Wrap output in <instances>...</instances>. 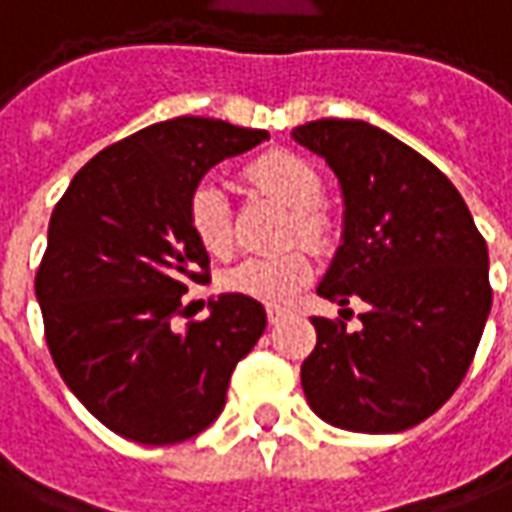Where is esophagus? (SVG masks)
<instances>
[{
  "mask_svg": "<svg viewBox=\"0 0 512 512\" xmlns=\"http://www.w3.org/2000/svg\"><path fill=\"white\" fill-rule=\"evenodd\" d=\"M285 313H288V310H285V307L271 305V307H268V310H266L268 324H277V321H282V318H285Z\"/></svg>",
  "mask_w": 512,
  "mask_h": 512,
  "instance_id": "34e87169",
  "label": "esophagus"
}]
</instances>
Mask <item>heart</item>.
<instances>
[{"mask_svg": "<svg viewBox=\"0 0 512 512\" xmlns=\"http://www.w3.org/2000/svg\"><path fill=\"white\" fill-rule=\"evenodd\" d=\"M246 177L260 191L293 210L291 244L318 246L327 238L324 182L313 163L293 152H266L246 166ZM188 224L207 255L227 257L235 246L232 210L224 185L202 180L188 199ZM313 277V260L307 252H288L282 257H249L221 277V288L238 296H249L266 305H285L293 293L302 291Z\"/></svg>", "mask_w": 512, "mask_h": 512, "instance_id": "heart-1", "label": "heart"}]
</instances>
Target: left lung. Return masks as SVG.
Segmentation results:
<instances>
[{"instance_id":"8db88e82","label":"left lung","mask_w":512,"mask_h":512,"mask_svg":"<svg viewBox=\"0 0 512 512\" xmlns=\"http://www.w3.org/2000/svg\"><path fill=\"white\" fill-rule=\"evenodd\" d=\"M293 141L327 160L343 194V241L318 296L366 302L357 332L310 318L307 405L349 432L410 430L457 391L480 346L493 299L485 238L455 185L380 127L307 121Z\"/></svg>"}]
</instances>
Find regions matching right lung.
<instances>
[{
  "mask_svg": "<svg viewBox=\"0 0 512 512\" xmlns=\"http://www.w3.org/2000/svg\"><path fill=\"white\" fill-rule=\"evenodd\" d=\"M266 138L219 119L160 121L91 157L52 210L35 274L46 343L71 393L127 441L166 446L210 427L266 330L263 305L238 293L174 327L188 282L210 271L188 199L216 163Z\"/></svg>",
  "mask_w": 512,
  "mask_h": 512,
  "instance_id": "1",
  "label": "right lung"
}]
</instances>
